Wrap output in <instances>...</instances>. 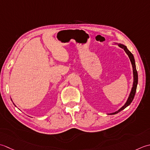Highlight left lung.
<instances>
[{
	"instance_id": "left-lung-1",
	"label": "left lung",
	"mask_w": 150,
	"mask_h": 150,
	"mask_svg": "<svg viewBox=\"0 0 150 150\" xmlns=\"http://www.w3.org/2000/svg\"><path fill=\"white\" fill-rule=\"evenodd\" d=\"M118 47H120L122 49H124V51L126 52V54L128 55V56H129L130 61H131V63L132 64V67H133V77H134V81H133V87H132V89H131V93L129 94V96L128 98V99L127 100L126 103H125V105L121 108L120 109L118 110V111H116L115 112H112V113H111L110 115H115V114H117L118 112H119L120 111H121L122 110L126 108L128 105H130V103L132 102V101L134 98V96L135 95V93H136V90H137V83H138V74H137V69H136V65H135V59H134V57H133V55L131 54V52L127 49V47L126 46H124V45H122V44H118Z\"/></svg>"
}]
</instances>
